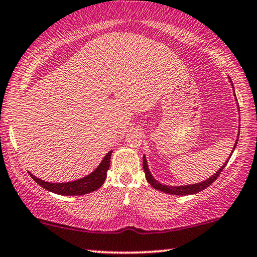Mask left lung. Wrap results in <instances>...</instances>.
I'll list each match as a JSON object with an SVG mask.
<instances>
[{
  "label": "left lung",
  "instance_id": "obj_1",
  "mask_svg": "<svg viewBox=\"0 0 257 257\" xmlns=\"http://www.w3.org/2000/svg\"><path fill=\"white\" fill-rule=\"evenodd\" d=\"M228 79H229V82H231V85H232V87H233V83H232L231 78L228 77ZM233 89H234V87H233ZM234 97H235V92H234ZM235 101L238 102V100H236V97H235ZM239 128H240V127H239ZM238 133L240 134V129H239ZM239 134H238V137H236V140H235L234 145H233L232 152H231V155H229L228 159L223 164V166H221V167L219 168V170H218V171L216 172V173H214L213 175H211V177H210L209 179L204 180V181L198 182V183H194V185H183V186H167V185H163V183H160L159 181H157V180L155 179V177H153V175L151 174V172H150V170H149V166H148L147 158H145V156H143V170H144V173H145V178H147L148 182L150 183V185L153 187V188L157 189V190L163 191V193H166V194L179 195V196H185V195H193V194L200 193V191L204 190L205 188H208V187H209L210 185H211V183H212L213 181H216V179H217L218 177H219L220 172L223 171L224 168H225V166L227 165L228 160H229V158H231L233 151L235 150L236 144H238Z\"/></svg>",
  "mask_w": 257,
  "mask_h": 257
}]
</instances>
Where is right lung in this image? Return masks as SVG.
Listing matches in <instances>:
<instances>
[{
	"label": "right lung",
	"instance_id": "obj_1",
	"mask_svg": "<svg viewBox=\"0 0 257 257\" xmlns=\"http://www.w3.org/2000/svg\"><path fill=\"white\" fill-rule=\"evenodd\" d=\"M112 150L108 153H106V156L102 158L101 163L99 164L98 167L90 173L86 177L80 178L75 181H69V182H61V183H53L44 181L39 178L34 177L33 174H31L34 181L38 185L43 187L46 190L52 191V193L57 195H63V196H78V195H85L89 194L91 191L97 190L102 186V183L105 182L107 177V171H108L110 165V157H112Z\"/></svg>",
	"mask_w": 257,
	"mask_h": 257
}]
</instances>
